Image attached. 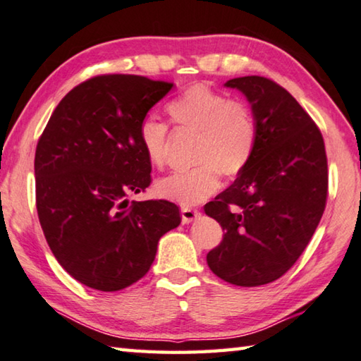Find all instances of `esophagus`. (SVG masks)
Wrapping results in <instances>:
<instances>
[{
  "label": "esophagus",
  "mask_w": 361,
  "mask_h": 361,
  "mask_svg": "<svg viewBox=\"0 0 361 361\" xmlns=\"http://www.w3.org/2000/svg\"><path fill=\"white\" fill-rule=\"evenodd\" d=\"M200 216V212L199 210H194V209H188V207H183L181 209V221L188 224V223H192L195 221Z\"/></svg>",
  "instance_id": "1"
}]
</instances>
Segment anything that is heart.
I'll list each match as a JSON object with an SVG mask.
<instances>
[{
  "label": "heart",
  "mask_w": 361,
  "mask_h": 361,
  "mask_svg": "<svg viewBox=\"0 0 361 361\" xmlns=\"http://www.w3.org/2000/svg\"><path fill=\"white\" fill-rule=\"evenodd\" d=\"M175 126L197 132L194 162L197 166L159 180L156 191L164 199L192 207L219 188V173L232 178L242 173L256 148V122L247 103L194 84L167 105ZM140 145L149 164L162 167L169 152V127L145 119L138 130Z\"/></svg>",
  "instance_id": "1"
}]
</instances>
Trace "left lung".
I'll return each mask as SVG.
<instances>
[{
    "label": "left lung",
    "mask_w": 361,
    "mask_h": 361,
    "mask_svg": "<svg viewBox=\"0 0 361 361\" xmlns=\"http://www.w3.org/2000/svg\"><path fill=\"white\" fill-rule=\"evenodd\" d=\"M252 103L256 148L232 185L205 205L224 231L207 255L224 282L259 286L295 264L325 212L328 162L325 142L295 97L264 76L234 78Z\"/></svg>",
    "instance_id": "obj_1"
}]
</instances>
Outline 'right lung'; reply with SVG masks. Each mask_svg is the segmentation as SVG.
<instances>
[{
  "mask_svg": "<svg viewBox=\"0 0 361 361\" xmlns=\"http://www.w3.org/2000/svg\"><path fill=\"white\" fill-rule=\"evenodd\" d=\"M173 82L100 75L66 94L35 154L36 210L54 256L89 288L118 291L149 271L157 242L180 224L169 200L129 202L151 185L138 130Z\"/></svg>",
  "mask_w": 361,
  "mask_h": 361,
  "instance_id": "add662e5",
  "label": "right lung"
}]
</instances>
